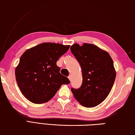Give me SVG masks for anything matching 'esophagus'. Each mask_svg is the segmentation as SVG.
Wrapping results in <instances>:
<instances>
[{
  "label": "esophagus",
  "instance_id": "34e87169",
  "mask_svg": "<svg viewBox=\"0 0 135 135\" xmlns=\"http://www.w3.org/2000/svg\"><path fill=\"white\" fill-rule=\"evenodd\" d=\"M68 79H70V81H71V79H72V77H71V75H69V76H68Z\"/></svg>",
  "mask_w": 135,
  "mask_h": 135
}]
</instances>
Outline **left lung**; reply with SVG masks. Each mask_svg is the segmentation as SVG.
<instances>
[{
	"instance_id": "left-lung-1",
	"label": "left lung",
	"mask_w": 135,
	"mask_h": 135,
	"mask_svg": "<svg viewBox=\"0 0 135 135\" xmlns=\"http://www.w3.org/2000/svg\"><path fill=\"white\" fill-rule=\"evenodd\" d=\"M70 49L81 65L83 78L79 89L71 88L73 95L84 107L98 105L107 98L115 81L113 59L107 51L93 44H75Z\"/></svg>"
}]
</instances>
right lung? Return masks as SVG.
<instances>
[{
	"mask_svg": "<svg viewBox=\"0 0 135 135\" xmlns=\"http://www.w3.org/2000/svg\"><path fill=\"white\" fill-rule=\"evenodd\" d=\"M70 45L46 42L28 49L22 54L15 70L16 81L21 93L35 104L46 103L62 84L70 80L60 73L56 62Z\"/></svg>",
	"mask_w": 135,
	"mask_h": 135,
	"instance_id": "1",
	"label": "right lung"
}]
</instances>
